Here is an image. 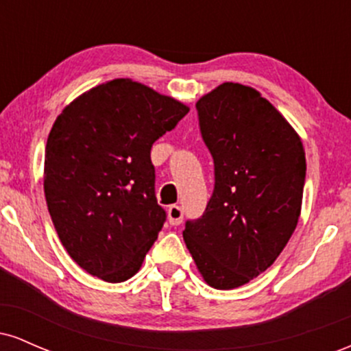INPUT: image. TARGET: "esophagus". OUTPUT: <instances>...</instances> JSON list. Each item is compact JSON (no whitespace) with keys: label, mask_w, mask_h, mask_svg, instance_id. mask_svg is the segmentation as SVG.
Returning <instances> with one entry per match:
<instances>
[{"label":"esophagus","mask_w":351,"mask_h":351,"mask_svg":"<svg viewBox=\"0 0 351 351\" xmlns=\"http://www.w3.org/2000/svg\"><path fill=\"white\" fill-rule=\"evenodd\" d=\"M183 208L178 206V204H171L168 208V221H170L171 226H180L183 223Z\"/></svg>","instance_id":"34e87169"}]
</instances>
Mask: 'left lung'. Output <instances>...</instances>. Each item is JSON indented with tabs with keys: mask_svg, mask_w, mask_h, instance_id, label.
Returning a JSON list of instances; mask_svg holds the SVG:
<instances>
[{
	"mask_svg": "<svg viewBox=\"0 0 351 351\" xmlns=\"http://www.w3.org/2000/svg\"><path fill=\"white\" fill-rule=\"evenodd\" d=\"M196 110L215 188L203 216L184 223L183 237L204 280L228 291L271 267L289 243L307 165L299 135L251 87L221 84Z\"/></svg>",
	"mask_w": 351,
	"mask_h": 351,
	"instance_id": "1",
	"label": "left lung"
}]
</instances>
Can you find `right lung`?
<instances>
[{"label":"right lung","instance_id":"1","mask_svg":"<svg viewBox=\"0 0 351 351\" xmlns=\"http://www.w3.org/2000/svg\"><path fill=\"white\" fill-rule=\"evenodd\" d=\"M189 112L130 79L80 95L46 145L44 193L56 231L84 271L123 282L140 269L167 211L155 195L153 143Z\"/></svg>","mask_w":351,"mask_h":351}]
</instances>
